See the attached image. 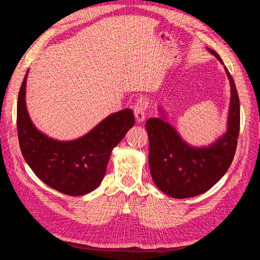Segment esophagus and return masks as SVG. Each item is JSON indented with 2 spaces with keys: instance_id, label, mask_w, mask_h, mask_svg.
<instances>
[{
  "instance_id": "34e87169",
  "label": "esophagus",
  "mask_w": 260,
  "mask_h": 260,
  "mask_svg": "<svg viewBox=\"0 0 260 260\" xmlns=\"http://www.w3.org/2000/svg\"><path fill=\"white\" fill-rule=\"evenodd\" d=\"M147 101L145 99H140L135 105V116L137 122H142L146 117V109H147Z\"/></svg>"
}]
</instances>
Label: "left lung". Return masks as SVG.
<instances>
[{
	"instance_id": "1",
	"label": "left lung",
	"mask_w": 260,
	"mask_h": 260,
	"mask_svg": "<svg viewBox=\"0 0 260 260\" xmlns=\"http://www.w3.org/2000/svg\"><path fill=\"white\" fill-rule=\"evenodd\" d=\"M207 50L223 65L219 55ZM231 86L226 132L208 146L193 147L180 137L161 117L149 118L145 123L148 135V164L154 183L175 199H187L205 193L229 169L238 145L240 132V100L229 70L224 67ZM159 112H162L159 109Z\"/></svg>"
}]
</instances>
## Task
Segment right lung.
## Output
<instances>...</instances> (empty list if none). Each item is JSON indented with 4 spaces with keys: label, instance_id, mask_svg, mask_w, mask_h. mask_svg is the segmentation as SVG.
Masks as SVG:
<instances>
[{
    "label": "right lung",
    "instance_id": "1",
    "mask_svg": "<svg viewBox=\"0 0 260 260\" xmlns=\"http://www.w3.org/2000/svg\"><path fill=\"white\" fill-rule=\"evenodd\" d=\"M23 78L17 101V131L23 158L36 176L60 193L80 196L101 184L113 148L135 124L131 109L109 115L85 136L57 141L39 131L26 106Z\"/></svg>",
    "mask_w": 260,
    "mask_h": 260
}]
</instances>
